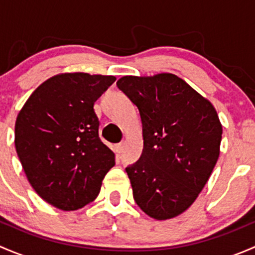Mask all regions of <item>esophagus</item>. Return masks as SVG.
I'll return each mask as SVG.
<instances>
[{"label": "esophagus", "instance_id": "1", "mask_svg": "<svg viewBox=\"0 0 255 255\" xmlns=\"http://www.w3.org/2000/svg\"><path fill=\"white\" fill-rule=\"evenodd\" d=\"M115 149H116V153H118V154H120L121 151L123 150V143H118V144H116Z\"/></svg>", "mask_w": 255, "mask_h": 255}]
</instances>
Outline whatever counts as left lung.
I'll return each instance as SVG.
<instances>
[{"label": "left lung", "instance_id": "8db88e82", "mask_svg": "<svg viewBox=\"0 0 255 255\" xmlns=\"http://www.w3.org/2000/svg\"><path fill=\"white\" fill-rule=\"evenodd\" d=\"M117 87L142 120V155L126 168L135 204L155 220L176 217L194 204L217 163V112L174 74L123 76Z\"/></svg>", "mask_w": 255, "mask_h": 255}]
</instances>
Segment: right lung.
<instances>
[{
	"label": "right lung",
	"instance_id": "obj_1",
	"mask_svg": "<svg viewBox=\"0 0 255 255\" xmlns=\"http://www.w3.org/2000/svg\"><path fill=\"white\" fill-rule=\"evenodd\" d=\"M115 76L60 74L43 82L17 116L14 145L25 176L48 204L75 211L96 199L115 154L99 137L96 100Z\"/></svg>",
	"mask_w": 255,
	"mask_h": 255
}]
</instances>
